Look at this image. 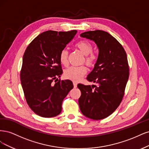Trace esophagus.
I'll return each mask as SVG.
<instances>
[{
  "label": "esophagus",
  "instance_id": "esophagus-1",
  "mask_svg": "<svg viewBox=\"0 0 149 149\" xmlns=\"http://www.w3.org/2000/svg\"><path fill=\"white\" fill-rule=\"evenodd\" d=\"M73 84H74V87L76 88L77 87V83L76 82V81H73Z\"/></svg>",
  "mask_w": 149,
  "mask_h": 149
}]
</instances>
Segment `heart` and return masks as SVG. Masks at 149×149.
Masks as SVG:
<instances>
[{"label":"heart","mask_w":149,"mask_h":149,"mask_svg":"<svg viewBox=\"0 0 149 149\" xmlns=\"http://www.w3.org/2000/svg\"><path fill=\"white\" fill-rule=\"evenodd\" d=\"M75 47L81 53L85 55V64L89 68H94L98 61V55L93 51V45L87 40H80L75 45ZM59 59L61 63L66 66L68 64V52L65 49L61 51ZM87 72V68L85 65L79 67H70L64 71V77L67 79L77 81Z\"/></svg>","instance_id":"1"}]
</instances>
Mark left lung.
I'll list each match as a JSON object with an SVG mask.
<instances>
[{"label":"left lung","instance_id":"1","mask_svg":"<svg viewBox=\"0 0 149 149\" xmlns=\"http://www.w3.org/2000/svg\"><path fill=\"white\" fill-rule=\"evenodd\" d=\"M81 37L93 40L99 49L98 59L87 80L96 85L79 84L80 111L94 120L103 119L119 106L129 75L126 52L118 40L108 33L95 30L86 31Z\"/></svg>","mask_w":149,"mask_h":149}]
</instances>
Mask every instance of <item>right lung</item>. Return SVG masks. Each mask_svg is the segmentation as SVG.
Returning <instances> with one entry per match:
<instances>
[{
	"label": "right lung",
	"instance_id": "1",
	"mask_svg": "<svg viewBox=\"0 0 149 149\" xmlns=\"http://www.w3.org/2000/svg\"><path fill=\"white\" fill-rule=\"evenodd\" d=\"M77 32H43L30 43L24 53L20 71L24 95L32 111L41 117L52 118L59 114L62 101L73 88L72 81L69 80L59 79L56 83L54 81V85L52 82L62 74L60 52Z\"/></svg>",
	"mask_w": 149,
	"mask_h": 149
}]
</instances>
